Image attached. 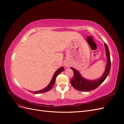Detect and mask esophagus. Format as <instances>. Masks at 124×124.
Segmentation results:
<instances>
[{"mask_svg":"<svg viewBox=\"0 0 124 124\" xmlns=\"http://www.w3.org/2000/svg\"><path fill=\"white\" fill-rule=\"evenodd\" d=\"M65 66L66 67H69V65L68 64V63H66L65 64Z\"/></svg>","mask_w":124,"mask_h":124,"instance_id":"1","label":"esophagus"}]
</instances>
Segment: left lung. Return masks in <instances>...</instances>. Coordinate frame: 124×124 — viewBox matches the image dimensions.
Wrapping results in <instances>:
<instances>
[{
  "label": "left lung",
  "instance_id": "left-lung-1",
  "mask_svg": "<svg viewBox=\"0 0 124 124\" xmlns=\"http://www.w3.org/2000/svg\"><path fill=\"white\" fill-rule=\"evenodd\" d=\"M104 47L106 49V55L107 58V65L105 71L100 78L96 80H90L86 79L82 77L79 71L74 69L73 67H70L74 72V77L71 79V84L73 87L78 91L82 92L91 91L94 90L102 84L106 79L110 73L111 69V59L110 52L107 44L104 43Z\"/></svg>",
  "mask_w": 124,
  "mask_h": 124
}]
</instances>
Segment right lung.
I'll list each match as a JSON object with an SVG mask.
<instances>
[{
    "label": "right lung",
    "instance_id": "right-lung-1",
    "mask_svg": "<svg viewBox=\"0 0 124 124\" xmlns=\"http://www.w3.org/2000/svg\"><path fill=\"white\" fill-rule=\"evenodd\" d=\"M63 70H64V68H63V67H61V68L58 69L55 71V72L54 73L53 77H52V80H51V82H50V83L48 84V85L46 86V87H45L44 88H43L42 89H41V90H40V91H35V92H33V93H35V94H38V93H43L47 92L48 91H50V90L53 87V86L55 84L56 77H57V76L60 73L62 72Z\"/></svg>",
    "mask_w": 124,
    "mask_h": 124
}]
</instances>
